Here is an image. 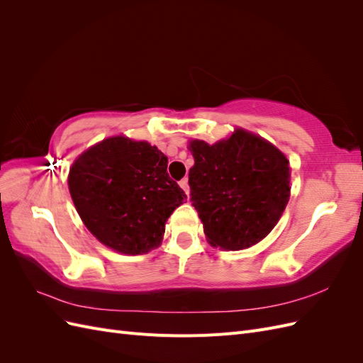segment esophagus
<instances>
[{"instance_id": "esophagus-1", "label": "esophagus", "mask_w": 363, "mask_h": 363, "mask_svg": "<svg viewBox=\"0 0 363 363\" xmlns=\"http://www.w3.org/2000/svg\"><path fill=\"white\" fill-rule=\"evenodd\" d=\"M180 188L184 191V194L189 196V184H188V179H183V180H180Z\"/></svg>"}]
</instances>
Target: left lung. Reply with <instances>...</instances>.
I'll list each match as a JSON object with an SVG mask.
<instances>
[{"label": "left lung", "mask_w": 363, "mask_h": 363, "mask_svg": "<svg viewBox=\"0 0 363 363\" xmlns=\"http://www.w3.org/2000/svg\"><path fill=\"white\" fill-rule=\"evenodd\" d=\"M191 201L208 244L244 250L276 227L289 201V160L269 142L238 128L208 145L192 140Z\"/></svg>", "instance_id": "obj_1"}]
</instances>
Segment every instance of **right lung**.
Returning a JSON list of instances; mask_svg holds the SVG:
<instances>
[{"label":"right lung","mask_w":363,"mask_h":363,"mask_svg":"<svg viewBox=\"0 0 363 363\" xmlns=\"http://www.w3.org/2000/svg\"><path fill=\"white\" fill-rule=\"evenodd\" d=\"M168 157L148 142L108 138L77 159L69 192L89 232L124 255L160 245L164 223L186 194L168 175Z\"/></svg>","instance_id":"1"}]
</instances>
